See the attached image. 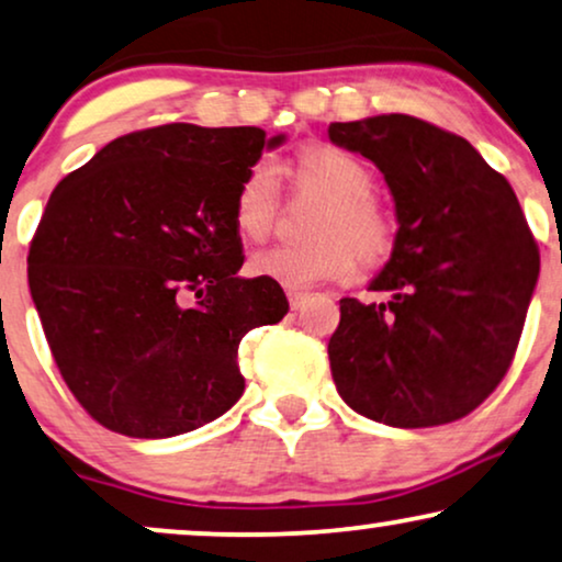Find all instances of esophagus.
<instances>
[{"label":"esophagus","instance_id":"esophagus-1","mask_svg":"<svg viewBox=\"0 0 562 562\" xmlns=\"http://www.w3.org/2000/svg\"><path fill=\"white\" fill-rule=\"evenodd\" d=\"M307 299H310L307 291H289V304H291V310H302Z\"/></svg>","mask_w":562,"mask_h":562}]
</instances>
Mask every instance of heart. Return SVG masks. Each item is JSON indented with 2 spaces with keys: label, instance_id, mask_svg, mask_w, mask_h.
<instances>
[{
  "label": "heart",
  "instance_id": "obj_1",
  "mask_svg": "<svg viewBox=\"0 0 562 562\" xmlns=\"http://www.w3.org/2000/svg\"><path fill=\"white\" fill-rule=\"evenodd\" d=\"M296 188L327 199L319 211L317 243L276 245L250 258L252 276L276 281L283 289L302 291L325 281H348L363 263H379L395 245V222L374 195V172L361 157L312 144L289 162ZM279 214V183L268 165H255L237 186L232 222L245 243H263Z\"/></svg>",
  "mask_w": 562,
  "mask_h": 562
}]
</instances>
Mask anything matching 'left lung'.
I'll use <instances>...</instances> for the list:
<instances>
[{"label":"left lung","mask_w":562,"mask_h":562,"mask_svg":"<svg viewBox=\"0 0 562 562\" xmlns=\"http://www.w3.org/2000/svg\"><path fill=\"white\" fill-rule=\"evenodd\" d=\"M330 142L371 159L397 211L387 302L340 299L327 344L333 382L356 413L395 428L464 418L512 367L539 247L514 188L468 138L415 115L330 123Z\"/></svg>","instance_id":"obj_1"}]
</instances>
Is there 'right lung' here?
<instances>
[{"instance_id":"obj_1","label":"right lung","mask_w":562,"mask_h":562,"mask_svg":"<svg viewBox=\"0 0 562 562\" xmlns=\"http://www.w3.org/2000/svg\"><path fill=\"white\" fill-rule=\"evenodd\" d=\"M283 136L193 123L131 131L50 193L27 281L71 395L108 431L167 439L245 390L237 348L281 323L283 289L239 279L237 186Z\"/></svg>"}]
</instances>
